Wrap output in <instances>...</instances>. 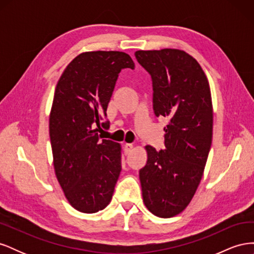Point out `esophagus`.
I'll use <instances>...</instances> for the list:
<instances>
[{
    "label": "esophagus",
    "instance_id": "1",
    "mask_svg": "<svg viewBox=\"0 0 254 254\" xmlns=\"http://www.w3.org/2000/svg\"><path fill=\"white\" fill-rule=\"evenodd\" d=\"M132 148H133V145L132 144H129V143H126L125 145H124V151H125V153L126 155H129L130 153V151L132 150Z\"/></svg>",
    "mask_w": 254,
    "mask_h": 254
}]
</instances>
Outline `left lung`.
Masks as SVG:
<instances>
[{
    "instance_id": "left-lung-1",
    "label": "left lung",
    "mask_w": 254,
    "mask_h": 254,
    "mask_svg": "<svg viewBox=\"0 0 254 254\" xmlns=\"http://www.w3.org/2000/svg\"><path fill=\"white\" fill-rule=\"evenodd\" d=\"M134 55L151 75L156 115L170 120L166 149L145 146L147 162L139 173L143 201L153 215L170 218L186 210L203 176L213 135L210 84L198 61L182 50Z\"/></svg>"
}]
</instances>
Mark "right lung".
I'll use <instances>...</instances> for the list:
<instances>
[{"label":"right lung","instance_id":"add662e5","mask_svg":"<svg viewBox=\"0 0 254 254\" xmlns=\"http://www.w3.org/2000/svg\"><path fill=\"white\" fill-rule=\"evenodd\" d=\"M134 67L128 54L84 52L61 74L50 113L53 165L66 200L75 210L96 213L112 199L122 170V146L97 131L122 68Z\"/></svg>","mask_w":254,"mask_h":254}]
</instances>
